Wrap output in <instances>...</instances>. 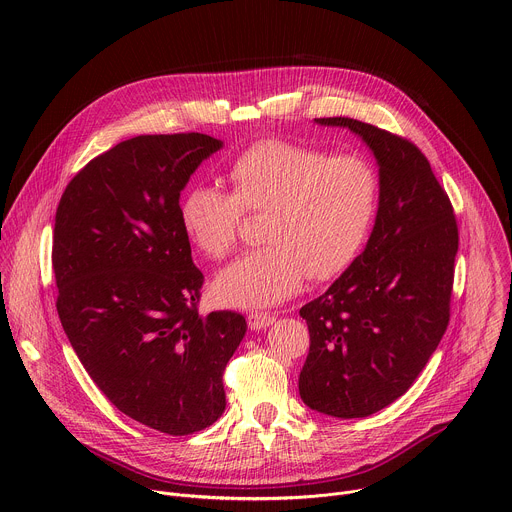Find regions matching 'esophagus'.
<instances>
[{
    "instance_id": "obj_1",
    "label": "esophagus",
    "mask_w": 512,
    "mask_h": 512,
    "mask_svg": "<svg viewBox=\"0 0 512 512\" xmlns=\"http://www.w3.org/2000/svg\"><path fill=\"white\" fill-rule=\"evenodd\" d=\"M247 322H249L251 330H263V328H267V326H271L275 322V316L263 314V312H251L247 316Z\"/></svg>"
}]
</instances>
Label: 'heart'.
I'll return each instance as SVG.
<instances>
[{
  "mask_svg": "<svg viewBox=\"0 0 512 512\" xmlns=\"http://www.w3.org/2000/svg\"><path fill=\"white\" fill-rule=\"evenodd\" d=\"M231 192L192 184L180 200V225L196 249L221 261L237 245L243 212L261 214V239L216 275L212 294L233 308H271L306 277L332 279L360 253L375 223L381 180L358 154L261 139L229 166Z\"/></svg>",
  "mask_w": 512,
  "mask_h": 512,
  "instance_id": "1",
  "label": "heart"
}]
</instances>
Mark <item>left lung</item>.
<instances>
[{
    "label": "left lung",
    "mask_w": 512,
    "mask_h": 512,
    "mask_svg": "<svg viewBox=\"0 0 512 512\" xmlns=\"http://www.w3.org/2000/svg\"><path fill=\"white\" fill-rule=\"evenodd\" d=\"M316 123L362 137L381 194L367 247L300 310L310 330L300 397L324 415L369 417L407 393L448 328L458 225L415 143L350 117Z\"/></svg>",
    "instance_id": "1"
}]
</instances>
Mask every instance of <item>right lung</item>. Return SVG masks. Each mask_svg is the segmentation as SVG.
Listing matches in <instances>:
<instances>
[{
  "label": "right lung",
  "mask_w": 512,
  "mask_h": 512,
  "mask_svg": "<svg viewBox=\"0 0 512 512\" xmlns=\"http://www.w3.org/2000/svg\"><path fill=\"white\" fill-rule=\"evenodd\" d=\"M223 148L204 133L137 135L91 160L58 202L56 310L83 367L127 417L188 435L223 415V373L247 322L198 314L202 271L180 192Z\"/></svg>",
  "instance_id": "obj_1"
}]
</instances>
